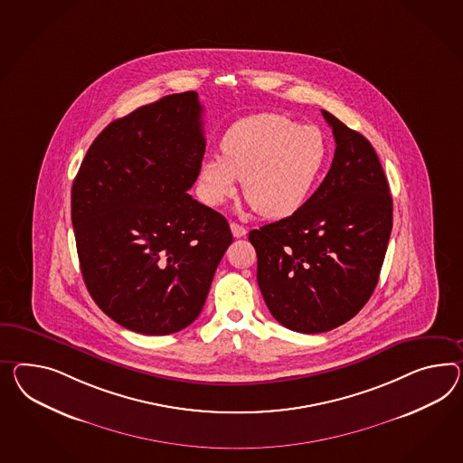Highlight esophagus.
<instances>
[{"instance_id": "obj_1", "label": "esophagus", "mask_w": 463, "mask_h": 463, "mask_svg": "<svg viewBox=\"0 0 463 463\" xmlns=\"http://www.w3.org/2000/svg\"><path fill=\"white\" fill-rule=\"evenodd\" d=\"M230 228H232V233H233V237L241 238L247 235V228L245 226L238 225V223H230Z\"/></svg>"}]
</instances>
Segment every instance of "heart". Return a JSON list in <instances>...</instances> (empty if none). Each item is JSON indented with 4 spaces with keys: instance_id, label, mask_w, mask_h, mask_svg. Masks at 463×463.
<instances>
[{
    "instance_id": "heart-1",
    "label": "heart",
    "mask_w": 463,
    "mask_h": 463,
    "mask_svg": "<svg viewBox=\"0 0 463 463\" xmlns=\"http://www.w3.org/2000/svg\"><path fill=\"white\" fill-rule=\"evenodd\" d=\"M326 136L277 114L235 122L222 139V154L206 156L198 183L203 202L232 200L243 179V194L263 218H287L307 203L327 161Z\"/></svg>"
}]
</instances>
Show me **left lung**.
I'll use <instances>...</instances> for the list:
<instances>
[{"instance_id":"left-lung-1","label":"left lung","mask_w":463,"mask_h":463,"mask_svg":"<svg viewBox=\"0 0 463 463\" xmlns=\"http://www.w3.org/2000/svg\"><path fill=\"white\" fill-rule=\"evenodd\" d=\"M332 128L331 169L290 216L250 232L257 280L275 319L304 334L353 319L380 279L392 228V200L368 139L322 110Z\"/></svg>"}]
</instances>
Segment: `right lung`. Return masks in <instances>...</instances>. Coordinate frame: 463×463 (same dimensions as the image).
Masks as SVG:
<instances>
[{
  "instance_id": "add662e5",
  "label": "right lung",
  "mask_w": 463,
  "mask_h": 463,
  "mask_svg": "<svg viewBox=\"0 0 463 463\" xmlns=\"http://www.w3.org/2000/svg\"><path fill=\"white\" fill-rule=\"evenodd\" d=\"M196 92L166 95L95 137L71 186V225L95 304L129 331L165 335L202 312L232 243L193 200L206 141Z\"/></svg>"
}]
</instances>
